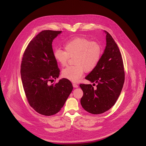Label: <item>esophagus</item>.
<instances>
[{
	"label": "esophagus",
	"mask_w": 146,
	"mask_h": 146,
	"mask_svg": "<svg viewBox=\"0 0 146 146\" xmlns=\"http://www.w3.org/2000/svg\"><path fill=\"white\" fill-rule=\"evenodd\" d=\"M72 85H73V86L74 88H78L79 87V86H78V85L77 84L73 83L72 84Z\"/></svg>",
	"instance_id": "esophagus-1"
}]
</instances>
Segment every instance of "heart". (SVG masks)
I'll use <instances>...</instances> for the list:
<instances>
[{
  "label": "heart",
  "mask_w": 146,
  "mask_h": 146,
  "mask_svg": "<svg viewBox=\"0 0 146 146\" xmlns=\"http://www.w3.org/2000/svg\"><path fill=\"white\" fill-rule=\"evenodd\" d=\"M64 50L56 49L53 52L55 61L62 66H64L70 57H74V65L64 68L62 75L71 82H79L85 71H93L99 62L102 48L97 42H90L83 37H76L64 43Z\"/></svg>",
  "instance_id": "1"
}]
</instances>
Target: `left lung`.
<instances>
[{
    "label": "left lung",
    "mask_w": 146,
    "mask_h": 146,
    "mask_svg": "<svg viewBox=\"0 0 146 146\" xmlns=\"http://www.w3.org/2000/svg\"><path fill=\"white\" fill-rule=\"evenodd\" d=\"M106 46L96 68L85 79L91 84H81L83 91L80 103L84 109L92 114H101L115 104L122 90L125 72L121 54L116 43L106 31Z\"/></svg>",
    "instance_id": "obj_1"
}]
</instances>
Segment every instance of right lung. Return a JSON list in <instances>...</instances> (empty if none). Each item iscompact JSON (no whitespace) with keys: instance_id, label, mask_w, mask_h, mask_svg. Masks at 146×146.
I'll use <instances>...</instances> for the list:
<instances>
[{"instance_id":"add662e5","label":"right lung","mask_w":146,"mask_h":146,"mask_svg":"<svg viewBox=\"0 0 146 146\" xmlns=\"http://www.w3.org/2000/svg\"><path fill=\"white\" fill-rule=\"evenodd\" d=\"M61 33L42 31L29 42L21 62V80L29 104L45 116L58 112L73 89L71 82L65 78L57 83L50 84L60 75L52 44Z\"/></svg>"}]
</instances>
